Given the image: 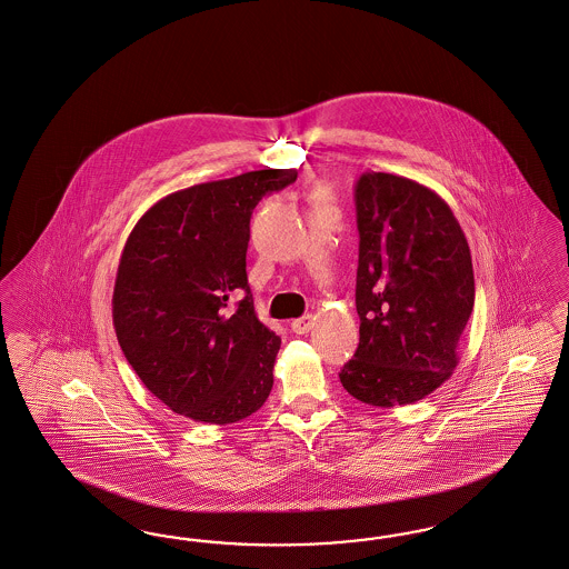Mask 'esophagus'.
<instances>
[{"label":"esophagus","mask_w":569,"mask_h":569,"mask_svg":"<svg viewBox=\"0 0 569 569\" xmlns=\"http://www.w3.org/2000/svg\"><path fill=\"white\" fill-rule=\"evenodd\" d=\"M315 317L313 315H302L300 319L292 321V332L295 333H307L313 328Z\"/></svg>","instance_id":"esophagus-1"}]
</instances>
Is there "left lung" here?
Segmentation results:
<instances>
[{"instance_id":"1","label":"left lung","mask_w":569,"mask_h":569,"mask_svg":"<svg viewBox=\"0 0 569 569\" xmlns=\"http://www.w3.org/2000/svg\"><path fill=\"white\" fill-rule=\"evenodd\" d=\"M355 206L361 326L340 382L378 408L416 403L458 366L475 305L469 243L450 206L410 178L366 172Z\"/></svg>"}]
</instances>
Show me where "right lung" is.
<instances>
[{"label": "right lung", "mask_w": 569, "mask_h": 569, "mask_svg": "<svg viewBox=\"0 0 569 569\" xmlns=\"http://www.w3.org/2000/svg\"><path fill=\"white\" fill-rule=\"evenodd\" d=\"M296 177L256 170L193 184L159 199L126 239L113 288L119 347L172 412L224 427L273 389L281 338L256 317L246 252L256 203Z\"/></svg>", "instance_id": "obj_1"}]
</instances>
